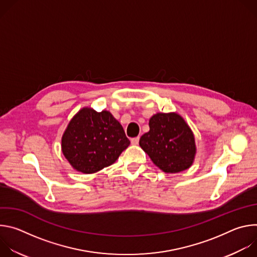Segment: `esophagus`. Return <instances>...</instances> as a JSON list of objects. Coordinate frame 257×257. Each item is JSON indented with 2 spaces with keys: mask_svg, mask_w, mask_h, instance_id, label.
I'll return each mask as SVG.
<instances>
[{
  "mask_svg": "<svg viewBox=\"0 0 257 257\" xmlns=\"http://www.w3.org/2000/svg\"><path fill=\"white\" fill-rule=\"evenodd\" d=\"M131 143H132L133 145H137V144L139 143V137H134V138H132V139H131Z\"/></svg>",
  "mask_w": 257,
  "mask_h": 257,
  "instance_id": "1",
  "label": "esophagus"
}]
</instances>
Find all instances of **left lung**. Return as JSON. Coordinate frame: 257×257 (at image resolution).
Segmentation results:
<instances>
[{"label": "left lung", "mask_w": 257, "mask_h": 257, "mask_svg": "<svg viewBox=\"0 0 257 257\" xmlns=\"http://www.w3.org/2000/svg\"><path fill=\"white\" fill-rule=\"evenodd\" d=\"M150 131L139 140L140 148L165 173L189 169L195 159L194 134L177 113H158L150 119Z\"/></svg>", "instance_id": "obj_1"}]
</instances>
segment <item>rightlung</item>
<instances>
[{
    "label": "right lung",
    "instance_id": "1",
    "mask_svg": "<svg viewBox=\"0 0 257 257\" xmlns=\"http://www.w3.org/2000/svg\"><path fill=\"white\" fill-rule=\"evenodd\" d=\"M130 144L122 125L108 111L82 107L62 136V153L73 169L93 174L113 165Z\"/></svg>",
    "mask_w": 257,
    "mask_h": 257
}]
</instances>
